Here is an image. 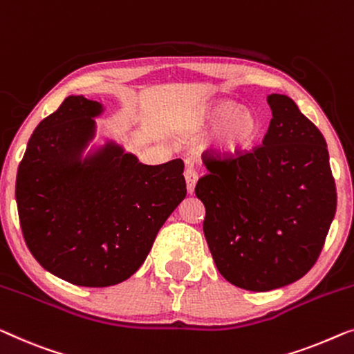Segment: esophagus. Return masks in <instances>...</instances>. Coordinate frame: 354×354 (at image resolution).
<instances>
[{"mask_svg": "<svg viewBox=\"0 0 354 354\" xmlns=\"http://www.w3.org/2000/svg\"><path fill=\"white\" fill-rule=\"evenodd\" d=\"M183 176H185L188 193L192 194L194 192V185H196V182H198V174H196V171H194L192 166H188L185 169V172H183Z\"/></svg>", "mask_w": 354, "mask_h": 354, "instance_id": "34e87169", "label": "esophagus"}]
</instances>
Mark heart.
Listing matches in <instances>:
<instances>
[{
  "mask_svg": "<svg viewBox=\"0 0 354 354\" xmlns=\"http://www.w3.org/2000/svg\"><path fill=\"white\" fill-rule=\"evenodd\" d=\"M199 129H211V147L220 155L244 151L257 140L262 121L252 109L239 106L233 100H217L199 116Z\"/></svg>",
  "mask_w": 354,
  "mask_h": 354,
  "instance_id": "heart-1",
  "label": "heart"
}]
</instances>
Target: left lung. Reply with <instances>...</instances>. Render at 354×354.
<instances>
[{
    "instance_id": "1",
    "label": "left lung",
    "mask_w": 354,
    "mask_h": 354,
    "mask_svg": "<svg viewBox=\"0 0 354 354\" xmlns=\"http://www.w3.org/2000/svg\"><path fill=\"white\" fill-rule=\"evenodd\" d=\"M273 118L262 145L243 155L204 156L194 193L220 274L266 292L295 283L316 263L337 209L327 143L288 95H268Z\"/></svg>"
}]
</instances>
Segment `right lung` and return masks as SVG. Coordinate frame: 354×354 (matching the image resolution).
Returning a JSON list of instances; mask_svg holds the SVG:
<instances>
[{"instance_id": "1", "label": "right lung", "mask_w": 354, "mask_h": 354, "mask_svg": "<svg viewBox=\"0 0 354 354\" xmlns=\"http://www.w3.org/2000/svg\"><path fill=\"white\" fill-rule=\"evenodd\" d=\"M100 102L68 95L30 137L15 180L22 233L38 263L84 288L131 278L187 196L182 160L148 166L115 140L91 148Z\"/></svg>"}]
</instances>
